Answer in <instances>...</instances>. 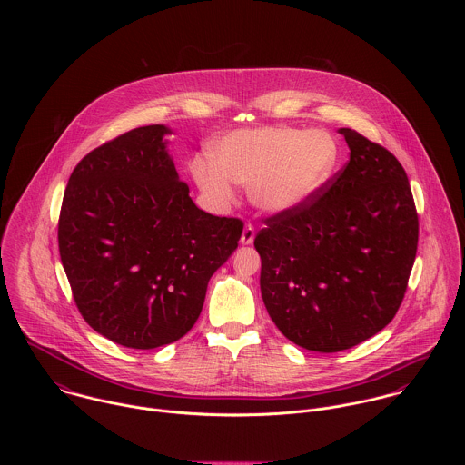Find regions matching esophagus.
<instances>
[{
    "mask_svg": "<svg viewBox=\"0 0 465 465\" xmlns=\"http://www.w3.org/2000/svg\"><path fill=\"white\" fill-rule=\"evenodd\" d=\"M254 236H256V229L252 223H247L245 229H243V234H242V245H251L254 242Z\"/></svg>",
    "mask_w": 465,
    "mask_h": 465,
    "instance_id": "obj_1",
    "label": "esophagus"
}]
</instances>
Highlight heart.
I'll list each match as a JSON object with an SVG mask.
<instances>
[{"label":"heart","mask_w":465,"mask_h":465,"mask_svg":"<svg viewBox=\"0 0 465 465\" xmlns=\"http://www.w3.org/2000/svg\"><path fill=\"white\" fill-rule=\"evenodd\" d=\"M338 143L324 131L292 127L242 129L222 137L213 163L195 166L200 188L218 200L231 199L232 186L266 213H284L312 199L331 177Z\"/></svg>","instance_id":"1"}]
</instances>
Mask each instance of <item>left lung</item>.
<instances>
[{
  "label": "left lung",
  "instance_id": "left-lung-1",
  "mask_svg": "<svg viewBox=\"0 0 465 465\" xmlns=\"http://www.w3.org/2000/svg\"><path fill=\"white\" fill-rule=\"evenodd\" d=\"M347 164L302 205L265 220L254 247L273 324L315 352L351 349L398 313L419 218L396 155L352 129Z\"/></svg>",
  "mask_w": 465,
  "mask_h": 465
}]
</instances>
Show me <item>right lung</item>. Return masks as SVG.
<instances>
[{
  "mask_svg": "<svg viewBox=\"0 0 465 465\" xmlns=\"http://www.w3.org/2000/svg\"><path fill=\"white\" fill-rule=\"evenodd\" d=\"M164 125L139 127L73 170L59 252L84 321L131 349L177 341L199 319L211 275L236 251L240 218L199 209L177 175Z\"/></svg>",
  "mask_w": 465,
  "mask_h": 465,
  "instance_id": "add662e5",
  "label": "right lung"
}]
</instances>
